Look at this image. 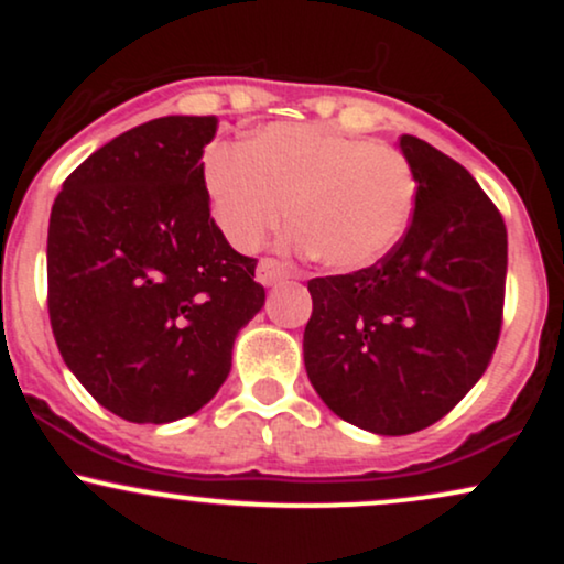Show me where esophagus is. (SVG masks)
I'll return each instance as SVG.
<instances>
[{
  "mask_svg": "<svg viewBox=\"0 0 564 564\" xmlns=\"http://www.w3.org/2000/svg\"><path fill=\"white\" fill-rule=\"evenodd\" d=\"M289 278V268L283 262L278 260H262L260 264H257V281L262 283V286H275V283L286 281Z\"/></svg>",
  "mask_w": 564,
  "mask_h": 564,
  "instance_id": "esophagus-1",
  "label": "esophagus"
}]
</instances>
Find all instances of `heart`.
<instances>
[{
    "label": "heart",
    "instance_id": "heart-1",
    "mask_svg": "<svg viewBox=\"0 0 564 564\" xmlns=\"http://www.w3.org/2000/svg\"><path fill=\"white\" fill-rule=\"evenodd\" d=\"M204 187L223 236L251 251L291 209V241L336 273L392 254L411 228L419 183L398 148L321 124L264 127L206 156Z\"/></svg>",
    "mask_w": 564,
    "mask_h": 564
}]
</instances>
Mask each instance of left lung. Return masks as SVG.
I'll use <instances>...</instances> for the list:
<instances>
[{"label": "left lung", "instance_id": "8db88e82", "mask_svg": "<svg viewBox=\"0 0 564 564\" xmlns=\"http://www.w3.org/2000/svg\"><path fill=\"white\" fill-rule=\"evenodd\" d=\"M416 172L411 228L387 260L313 278L304 368L339 419L411 435L440 422L488 368L501 334L507 225L477 180L403 134Z\"/></svg>", "mask_w": 564, "mask_h": 564}]
</instances>
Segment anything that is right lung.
Segmentation results:
<instances>
[{"mask_svg":"<svg viewBox=\"0 0 564 564\" xmlns=\"http://www.w3.org/2000/svg\"><path fill=\"white\" fill-rule=\"evenodd\" d=\"M217 116H164L82 161L47 232V307L66 366L134 424L191 416L230 373L264 304L254 257L212 219L204 148Z\"/></svg>","mask_w":564,"mask_h":564,"instance_id":"1","label":"right lung"}]
</instances>
